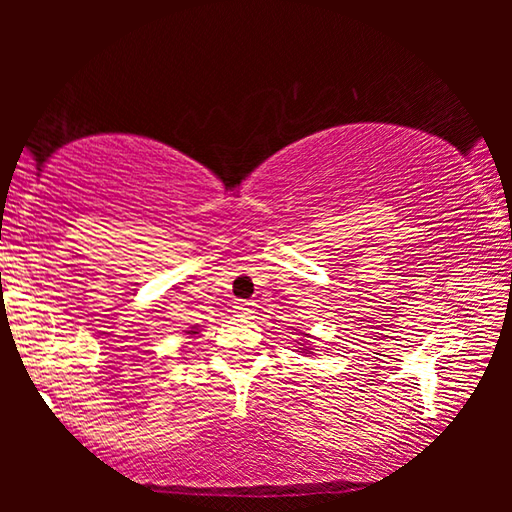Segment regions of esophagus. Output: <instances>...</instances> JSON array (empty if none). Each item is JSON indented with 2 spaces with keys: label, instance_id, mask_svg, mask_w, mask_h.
Returning a JSON list of instances; mask_svg holds the SVG:
<instances>
[{
  "label": "esophagus",
  "instance_id": "obj_1",
  "mask_svg": "<svg viewBox=\"0 0 512 512\" xmlns=\"http://www.w3.org/2000/svg\"><path fill=\"white\" fill-rule=\"evenodd\" d=\"M253 302H248V300H237L235 302V314L237 316H241V318H248L250 314H253Z\"/></svg>",
  "mask_w": 512,
  "mask_h": 512
}]
</instances>
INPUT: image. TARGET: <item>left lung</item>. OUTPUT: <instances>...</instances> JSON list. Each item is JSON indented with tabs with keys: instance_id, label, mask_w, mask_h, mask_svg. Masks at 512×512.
I'll return each mask as SVG.
<instances>
[{
	"instance_id": "obj_1",
	"label": "left lung",
	"mask_w": 512,
	"mask_h": 512,
	"mask_svg": "<svg viewBox=\"0 0 512 512\" xmlns=\"http://www.w3.org/2000/svg\"><path fill=\"white\" fill-rule=\"evenodd\" d=\"M307 352H309V350H307Z\"/></svg>"
}]
</instances>
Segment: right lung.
Wrapping results in <instances>:
<instances>
[{
  "mask_svg": "<svg viewBox=\"0 0 512 512\" xmlns=\"http://www.w3.org/2000/svg\"><path fill=\"white\" fill-rule=\"evenodd\" d=\"M189 334H196V332H189Z\"/></svg>",
  "mask_w": 512,
  "mask_h": 512,
  "instance_id": "1",
  "label": "right lung"
}]
</instances>
